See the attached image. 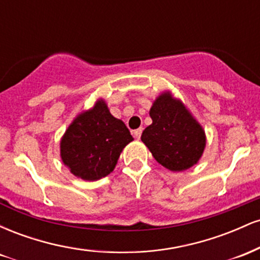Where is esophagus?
Segmentation results:
<instances>
[{"instance_id": "obj_1", "label": "esophagus", "mask_w": 260, "mask_h": 260, "mask_svg": "<svg viewBox=\"0 0 260 260\" xmlns=\"http://www.w3.org/2000/svg\"><path fill=\"white\" fill-rule=\"evenodd\" d=\"M142 132H143V128H138V129H136V131H134V132H133L134 137H136L137 139H139L140 136H142Z\"/></svg>"}]
</instances>
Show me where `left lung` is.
<instances>
[{
	"mask_svg": "<svg viewBox=\"0 0 260 260\" xmlns=\"http://www.w3.org/2000/svg\"><path fill=\"white\" fill-rule=\"evenodd\" d=\"M153 123L143 131L142 142L154 159L171 171L192 168L205 148V133L180 100L164 92L150 109Z\"/></svg>",
	"mask_w": 260,
	"mask_h": 260,
	"instance_id": "8db88e82",
	"label": "left lung"
}]
</instances>
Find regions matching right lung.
Instances as JSON below:
<instances>
[{"mask_svg": "<svg viewBox=\"0 0 260 260\" xmlns=\"http://www.w3.org/2000/svg\"><path fill=\"white\" fill-rule=\"evenodd\" d=\"M133 140L126 124L110 113L104 100L80 113L61 140L62 161L85 181H96L113 171L121 151Z\"/></svg>", "mask_w": 260, "mask_h": 260, "instance_id": "right-lung-1", "label": "right lung"}]
</instances>
